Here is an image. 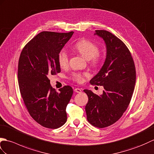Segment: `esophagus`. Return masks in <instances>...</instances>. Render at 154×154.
Segmentation results:
<instances>
[{"label":"esophagus","instance_id":"obj_1","mask_svg":"<svg viewBox=\"0 0 154 154\" xmlns=\"http://www.w3.org/2000/svg\"><path fill=\"white\" fill-rule=\"evenodd\" d=\"M74 90L75 92H76V93H81L82 92L81 89H80V88H75Z\"/></svg>","mask_w":154,"mask_h":154}]
</instances>
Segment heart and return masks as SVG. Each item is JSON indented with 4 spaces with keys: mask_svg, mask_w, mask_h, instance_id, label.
Listing matches in <instances>:
<instances>
[{
    "mask_svg": "<svg viewBox=\"0 0 154 154\" xmlns=\"http://www.w3.org/2000/svg\"><path fill=\"white\" fill-rule=\"evenodd\" d=\"M74 49L86 59L90 60L92 66H97L101 62L102 56L99 53L100 47L97 44L88 39H82L74 44ZM58 64L60 68H66L69 63V56L65 50H61L57 57ZM87 73L75 72L72 74V80L77 83H82L84 78L88 77Z\"/></svg>",
    "mask_w": 154,
    "mask_h": 154,
    "instance_id": "b5f03b06",
    "label": "heart"
}]
</instances>
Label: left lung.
Returning <instances> with one entry per match:
<instances>
[{
  "mask_svg": "<svg viewBox=\"0 0 154 154\" xmlns=\"http://www.w3.org/2000/svg\"><path fill=\"white\" fill-rule=\"evenodd\" d=\"M107 47L103 66L90 80L91 85L103 86L98 95L84 90L88 95L86 105L88 121L95 127L105 128L117 122L128 107L134 90L136 68L131 53L122 41L106 30H95Z\"/></svg>",
  "mask_w": 154,
  "mask_h": 154,
  "instance_id": "8db88e82",
  "label": "left lung"
}]
</instances>
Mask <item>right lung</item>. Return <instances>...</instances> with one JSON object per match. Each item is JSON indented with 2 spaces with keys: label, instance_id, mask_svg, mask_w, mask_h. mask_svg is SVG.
I'll list each match as a JSON object with an SVG mask.
<instances>
[{
  "label": "right lung",
  "instance_id": "1",
  "mask_svg": "<svg viewBox=\"0 0 154 154\" xmlns=\"http://www.w3.org/2000/svg\"><path fill=\"white\" fill-rule=\"evenodd\" d=\"M74 32H42L23 47L18 61V84L29 113L44 127L55 129L67 120L66 108L73 94L70 86L59 90L51 86L49 76L60 72L57 57Z\"/></svg>",
  "mask_w": 154,
  "mask_h": 154
}]
</instances>
